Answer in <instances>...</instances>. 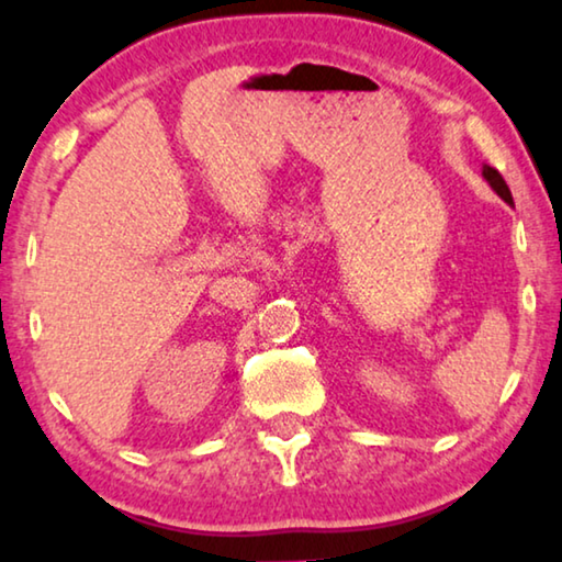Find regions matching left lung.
Masks as SVG:
<instances>
[{
  "mask_svg": "<svg viewBox=\"0 0 562 562\" xmlns=\"http://www.w3.org/2000/svg\"><path fill=\"white\" fill-rule=\"evenodd\" d=\"M481 176H484L486 183L494 188V193L499 195V199H504L509 205H515V201H512V193H509L507 183H504V178L499 176V170H494L492 165H484V168H481Z\"/></svg>",
  "mask_w": 562,
  "mask_h": 562,
  "instance_id": "8db88e82",
  "label": "left lung"
}]
</instances>
